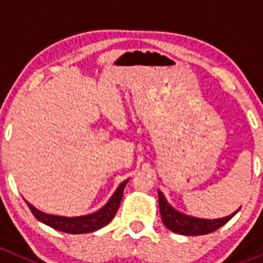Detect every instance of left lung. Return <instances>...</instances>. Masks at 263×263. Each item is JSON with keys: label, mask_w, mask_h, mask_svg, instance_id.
Returning <instances> with one entry per match:
<instances>
[{"label": "left lung", "mask_w": 263, "mask_h": 263, "mask_svg": "<svg viewBox=\"0 0 263 263\" xmlns=\"http://www.w3.org/2000/svg\"><path fill=\"white\" fill-rule=\"evenodd\" d=\"M158 203L163 224L170 231L179 235H185V236H200V235H208L210 232L217 231L218 228L224 226L239 212V210H236L231 215L218 218V219H201V218L190 217V215L181 214L178 210L174 209L173 206L167 202L165 196L162 195L161 191H158Z\"/></svg>", "instance_id": "left-lung-1"}]
</instances>
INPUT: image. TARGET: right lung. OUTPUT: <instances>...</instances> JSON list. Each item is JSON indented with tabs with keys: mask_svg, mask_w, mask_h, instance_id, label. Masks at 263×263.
<instances>
[{
	"mask_svg": "<svg viewBox=\"0 0 263 263\" xmlns=\"http://www.w3.org/2000/svg\"><path fill=\"white\" fill-rule=\"evenodd\" d=\"M127 180H124L123 183L119 184V187L117 188V191L114 192V195L111 196L107 203L105 206H102L101 209L97 210L96 213L88 215H82V217H60V215H50L45 214V213L40 212L32 206L31 203L27 202L29 210L32 212V214L35 215V218L40 222L45 223L49 227L57 230V231L66 232V234H88V232H95L100 228L105 227L106 224H109L112 220V218L117 214V210L120 205V201L123 197V191L126 187Z\"/></svg>",
	"mask_w": 263,
	"mask_h": 263,
	"instance_id": "add662e5",
	"label": "right lung"
}]
</instances>
